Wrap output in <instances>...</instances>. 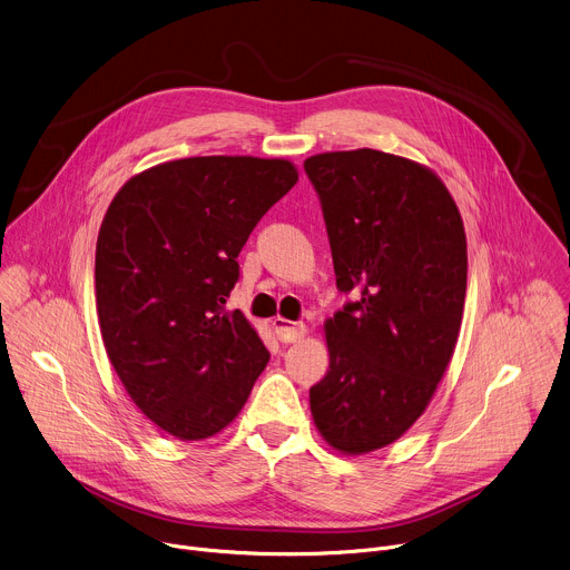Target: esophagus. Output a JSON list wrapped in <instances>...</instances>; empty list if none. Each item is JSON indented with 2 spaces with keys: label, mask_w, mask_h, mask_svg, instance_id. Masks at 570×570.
Returning <instances> with one entry per match:
<instances>
[{
  "label": "esophagus",
  "mask_w": 570,
  "mask_h": 570,
  "mask_svg": "<svg viewBox=\"0 0 570 570\" xmlns=\"http://www.w3.org/2000/svg\"><path fill=\"white\" fill-rule=\"evenodd\" d=\"M273 330H275V334L282 343H295L306 334V327L302 322H291V320H284V317L273 320Z\"/></svg>",
  "instance_id": "1"
}]
</instances>
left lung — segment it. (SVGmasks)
I'll list each match as a JSON object with an SVG mask.
<instances>
[{
  "label": "left lung",
  "instance_id": "8db88e82",
  "mask_svg": "<svg viewBox=\"0 0 570 570\" xmlns=\"http://www.w3.org/2000/svg\"><path fill=\"white\" fill-rule=\"evenodd\" d=\"M304 171L327 225L336 286L330 370L308 390L317 431L343 453L399 440L453 356L466 293V238L444 183L374 148L313 155Z\"/></svg>",
  "mask_w": 570,
  "mask_h": 570
}]
</instances>
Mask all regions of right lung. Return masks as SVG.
I'll return each instance as SVG.
<instances>
[{
	"instance_id": "right-lung-1",
	"label": "right lung",
	"mask_w": 570,
	"mask_h": 570,
	"mask_svg": "<svg viewBox=\"0 0 570 570\" xmlns=\"http://www.w3.org/2000/svg\"><path fill=\"white\" fill-rule=\"evenodd\" d=\"M297 183L286 159L185 157L130 178L97 240V311L108 358L137 409L178 440L223 431L271 354L225 311L238 253Z\"/></svg>"
}]
</instances>
